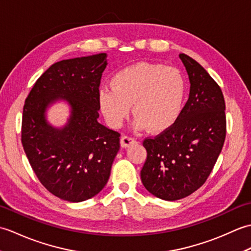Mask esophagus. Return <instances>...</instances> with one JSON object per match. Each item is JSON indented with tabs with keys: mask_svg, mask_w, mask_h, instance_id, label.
Returning a JSON list of instances; mask_svg holds the SVG:
<instances>
[{
	"mask_svg": "<svg viewBox=\"0 0 251 251\" xmlns=\"http://www.w3.org/2000/svg\"><path fill=\"white\" fill-rule=\"evenodd\" d=\"M136 139L134 137H130V136H123L121 138V145L123 148H128L129 146L134 145L136 143Z\"/></svg>",
	"mask_w": 251,
	"mask_h": 251,
	"instance_id": "1",
	"label": "esophagus"
}]
</instances>
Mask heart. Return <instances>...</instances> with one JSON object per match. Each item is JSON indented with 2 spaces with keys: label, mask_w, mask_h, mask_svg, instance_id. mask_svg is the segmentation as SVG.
<instances>
[{
  "label": "heart",
  "mask_w": 251,
  "mask_h": 251,
  "mask_svg": "<svg viewBox=\"0 0 251 251\" xmlns=\"http://www.w3.org/2000/svg\"><path fill=\"white\" fill-rule=\"evenodd\" d=\"M185 94V78L178 69L139 62L117 71L112 86L100 88L99 102L112 125L124 122L132 103L136 128L148 126L152 131H162L178 120Z\"/></svg>",
  "instance_id": "heart-1"
}]
</instances>
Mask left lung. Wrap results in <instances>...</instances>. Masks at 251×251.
I'll return each instance as SVG.
<instances>
[{
	"instance_id": "8db88e82",
	"label": "left lung",
	"mask_w": 251,
	"mask_h": 251,
	"mask_svg": "<svg viewBox=\"0 0 251 251\" xmlns=\"http://www.w3.org/2000/svg\"><path fill=\"white\" fill-rule=\"evenodd\" d=\"M189 74V99L174 124L146 138L141 181L154 196L177 201L206 182L226 135V102L215 79L193 58L179 55Z\"/></svg>"
}]
</instances>
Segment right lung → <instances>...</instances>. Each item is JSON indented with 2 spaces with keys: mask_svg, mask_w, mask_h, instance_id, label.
<instances>
[{
  "mask_svg": "<svg viewBox=\"0 0 251 251\" xmlns=\"http://www.w3.org/2000/svg\"><path fill=\"white\" fill-rule=\"evenodd\" d=\"M106 54L61 60L37 78L25 99L21 142L40 182L68 201H83L104 188L120 150V132L106 128L99 117V86ZM67 100L72 106L60 130L46 122L50 103Z\"/></svg>",
  "mask_w": 251,
  "mask_h": 251,
  "instance_id": "right-lung-1",
  "label": "right lung"
}]
</instances>
